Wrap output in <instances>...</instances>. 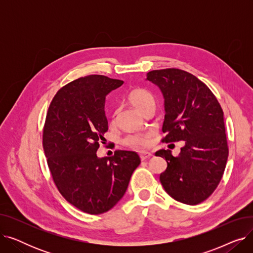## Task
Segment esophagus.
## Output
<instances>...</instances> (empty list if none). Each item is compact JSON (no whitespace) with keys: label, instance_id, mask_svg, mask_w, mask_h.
<instances>
[{"label":"esophagus","instance_id":"obj_1","mask_svg":"<svg viewBox=\"0 0 253 253\" xmlns=\"http://www.w3.org/2000/svg\"><path fill=\"white\" fill-rule=\"evenodd\" d=\"M139 157L141 159V161H144V160H148V159H150L151 157H153V154L149 153V152H142L139 154Z\"/></svg>","mask_w":253,"mask_h":253}]
</instances>
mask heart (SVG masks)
Segmentation results:
<instances>
[{"label":"heart","mask_w":253,"mask_h":253,"mask_svg":"<svg viewBox=\"0 0 253 253\" xmlns=\"http://www.w3.org/2000/svg\"><path fill=\"white\" fill-rule=\"evenodd\" d=\"M127 99L140 113H143L145 111V109H148L149 106L156 104L155 96L149 90L142 89V88L132 89L128 93ZM124 142L126 145H128V147H130L132 149L143 150L145 148L150 147L151 134L150 133L131 134L125 138Z\"/></svg>","instance_id":"1"}]
</instances>
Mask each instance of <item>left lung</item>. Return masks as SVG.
I'll return each mask as SVG.
<instances>
[{"instance_id": "left-lung-1", "label": "left lung", "mask_w": 253, "mask_h": 253, "mask_svg": "<svg viewBox=\"0 0 253 253\" xmlns=\"http://www.w3.org/2000/svg\"><path fill=\"white\" fill-rule=\"evenodd\" d=\"M147 80L164 96L163 142L184 140L177 157L170 150L156 156L165 158L166 170L160 181L176 201L197 205L214 192L227 164L229 148L223 112L211 90L194 75L178 69L156 70Z\"/></svg>"}]
</instances>
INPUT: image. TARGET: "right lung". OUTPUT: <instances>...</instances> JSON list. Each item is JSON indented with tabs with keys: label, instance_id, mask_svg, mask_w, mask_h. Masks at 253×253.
<instances>
[{
	"label": "right lung",
	"instance_id": "obj_1",
	"mask_svg": "<svg viewBox=\"0 0 253 253\" xmlns=\"http://www.w3.org/2000/svg\"><path fill=\"white\" fill-rule=\"evenodd\" d=\"M123 83L101 75L79 78L57 91L47 112L43 148L53 181L65 200L85 213L112 209L140 164L135 152L96 155L109 129L105 96Z\"/></svg>",
	"mask_w": 253,
	"mask_h": 253
}]
</instances>
